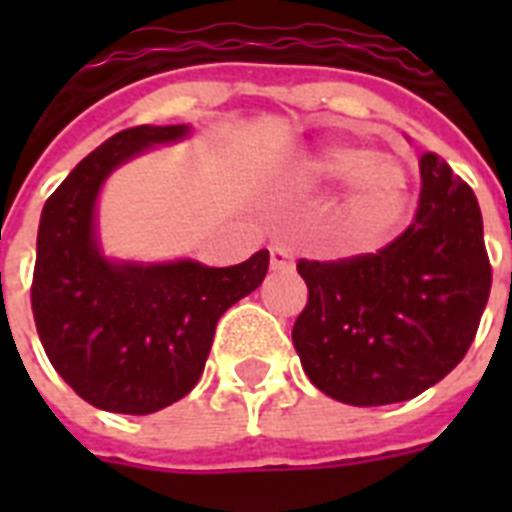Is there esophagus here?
<instances>
[{"instance_id": "esophagus-1", "label": "esophagus", "mask_w": 512, "mask_h": 512, "mask_svg": "<svg viewBox=\"0 0 512 512\" xmlns=\"http://www.w3.org/2000/svg\"><path fill=\"white\" fill-rule=\"evenodd\" d=\"M271 268L273 271H292L295 268V255L287 244H273L271 247Z\"/></svg>"}]
</instances>
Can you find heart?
<instances>
[{"label": "heart", "instance_id": "obj_1", "mask_svg": "<svg viewBox=\"0 0 512 512\" xmlns=\"http://www.w3.org/2000/svg\"><path fill=\"white\" fill-rule=\"evenodd\" d=\"M311 183H342L345 217L361 236H380L401 220L409 201V172L390 156H369L356 146H327L303 159Z\"/></svg>", "mask_w": 512, "mask_h": 512}]
</instances>
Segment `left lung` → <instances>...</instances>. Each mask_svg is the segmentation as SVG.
Returning a JSON list of instances; mask_svg holds the SVG:
<instances>
[{"label":"left lung","mask_w":512,"mask_h":512,"mask_svg":"<svg viewBox=\"0 0 512 512\" xmlns=\"http://www.w3.org/2000/svg\"><path fill=\"white\" fill-rule=\"evenodd\" d=\"M412 223L377 252L300 260L308 303L292 327L305 374L353 406L409 401L468 353L492 263L473 188L438 154L420 159Z\"/></svg>","instance_id":"8db88e82"}]
</instances>
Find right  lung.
<instances>
[{
  "label": "right lung",
  "instance_id": "1",
  "mask_svg": "<svg viewBox=\"0 0 512 512\" xmlns=\"http://www.w3.org/2000/svg\"><path fill=\"white\" fill-rule=\"evenodd\" d=\"M185 132L183 124L116 132L76 164L42 209L31 281L36 332L55 372L106 412L151 414L188 396L217 319L268 273V249L231 268L193 260L116 265L98 252L92 220L108 172Z\"/></svg>",
  "mask_w": 512,
  "mask_h": 512
}]
</instances>
